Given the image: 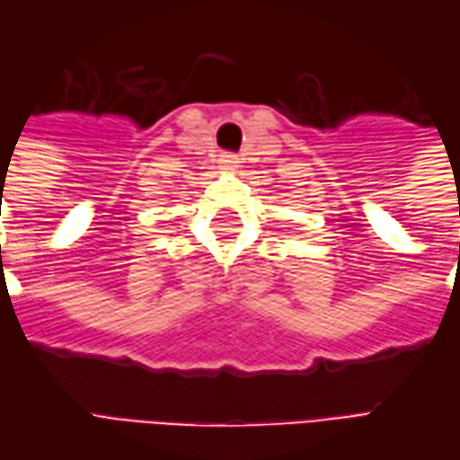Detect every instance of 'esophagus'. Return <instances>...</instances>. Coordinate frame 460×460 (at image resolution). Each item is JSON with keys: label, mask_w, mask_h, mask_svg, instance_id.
I'll use <instances>...</instances> for the list:
<instances>
[{"label": "esophagus", "mask_w": 460, "mask_h": 460, "mask_svg": "<svg viewBox=\"0 0 460 460\" xmlns=\"http://www.w3.org/2000/svg\"><path fill=\"white\" fill-rule=\"evenodd\" d=\"M221 157V164H224V167H234V164H236V162H239V157H236V155H234V152H224V155H219Z\"/></svg>", "instance_id": "1"}]
</instances>
